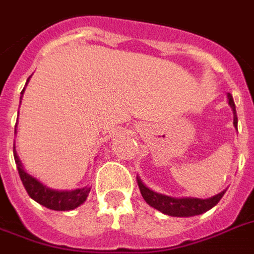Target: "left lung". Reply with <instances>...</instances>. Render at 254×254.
Masks as SVG:
<instances>
[{
	"mask_svg": "<svg viewBox=\"0 0 254 254\" xmlns=\"http://www.w3.org/2000/svg\"><path fill=\"white\" fill-rule=\"evenodd\" d=\"M227 99H229V105L233 110V124L237 127V113H236V105L233 101L232 94H227ZM137 183H138V189L141 192L142 198L146 203L152 206L156 210H159L163 214L171 215V217H194L208 211L210 208H213L215 204L221 200L223 194L226 192V190L219 192V194L214 195L211 198L207 199H199V198H172L168 195L159 194L155 192L153 190L148 189L141 179L137 176Z\"/></svg>",
	"mask_w": 254,
	"mask_h": 254,
	"instance_id": "1",
	"label": "left lung"
}]
</instances>
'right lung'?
Wrapping results in <instances>:
<instances>
[{
  "label": "right lung",
  "instance_id": "add662e5",
  "mask_svg": "<svg viewBox=\"0 0 254 254\" xmlns=\"http://www.w3.org/2000/svg\"><path fill=\"white\" fill-rule=\"evenodd\" d=\"M28 82H29V78H28L27 83ZM24 90H25V87H24ZM24 90L21 91V94H24ZM13 155H14V161H16L18 175L21 178L22 185L27 190L28 195L33 200H36L37 203H40L41 206L51 208V210H56V211H65V210H74L82 203H84V200L87 199V195L90 192V187H87V186L83 189H76L72 190V191H58V190L48 189L47 186L40 183L36 178H33L24 171L21 160L17 156L14 145H13Z\"/></svg>",
  "mask_w": 254,
  "mask_h": 254
}]
</instances>
